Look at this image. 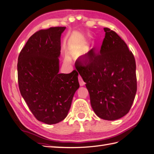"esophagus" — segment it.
Listing matches in <instances>:
<instances>
[{
    "label": "esophagus",
    "instance_id": "1",
    "mask_svg": "<svg viewBox=\"0 0 154 154\" xmlns=\"http://www.w3.org/2000/svg\"><path fill=\"white\" fill-rule=\"evenodd\" d=\"M78 80H79V83H80V86H83L85 85V82H83V79L82 78V77L80 76H78Z\"/></svg>",
    "mask_w": 154,
    "mask_h": 154
}]
</instances>
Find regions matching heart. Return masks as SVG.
<instances>
[{"label": "heart", "mask_w": 154, "mask_h": 154, "mask_svg": "<svg viewBox=\"0 0 154 154\" xmlns=\"http://www.w3.org/2000/svg\"><path fill=\"white\" fill-rule=\"evenodd\" d=\"M87 48V42L85 40H82L79 42L77 43H74V44H71L69 45L68 50H69V53L71 55H77V54H80L82 52H83ZM85 61H87V60H90V57H87L84 59ZM71 61L70 60V58L69 56L67 55H65L64 58H63V62L65 63H69Z\"/></svg>", "instance_id": "b5f03b06"}]
</instances>
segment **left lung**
<instances>
[{
  "instance_id": "obj_1",
  "label": "left lung",
  "mask_w": 154,
  "mask_h": 154,
  "mask_svg": "<svg viewBox=\"0 0 154 154\" xmlns=\"http://www.w3.org/2000/svg\"><path fill=\"white\" fill-rule=\"evenodd\" d=\"M103 29L100 53L77 70L86 83L95 114L113 121L123 117L131 108L137 91L136 65L122 38L107 27Z\"/></svg>"
}]
</instances>
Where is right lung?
<instances>
[{"mask_svg":"<svg viewBox=\"0 0 154 154\" xmlns=\"http://www.w3.org/2000/svg\"><path fill=\"white\" fill-rule=\"evenodd\" d=\"M66 27L36 32L18 58L20 94L35 117L53 125L67 117L74 93L80 87L78 72L59 73L60 38Z\"/></svg>","mask_w":154,"mask_h":154,"instance_id":"right-lung-1","label":"right lung"}]
</instances>
